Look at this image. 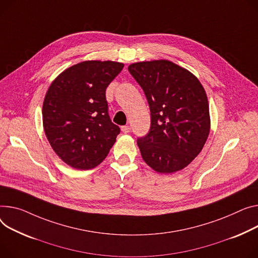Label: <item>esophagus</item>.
<instances>
[{"instance_id":"1","label":"esophagus","mask_w":258,"mask_h":258,"mask_svg":"<svg viewBox=\"0 0 258 258\" xmlns=\"http://www.w3.org/2000/svg\"><path fill=\"white\" fill-rule=\"evenodd\" d=\"M121 131H122V133L127 134V133L131 132V126H130V125H124V126L121 127Z\"/></svg>"}]
</instances>
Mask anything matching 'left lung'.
Returning a JSON list of instances; mask_svg holds the SVG:
<instances>
[{
    "label": "left lung",
    "instance_id": "8db88e82",
    "mask_svg": "<svg viewBox=\"0 0 258 258\" xmlns=\"http://www.w3.org/2000/svg\"><path fill=\"white\" fill-rule=\"evenodd\" d=\"M128 72L150 108L149 133L138 139L144 162L159 173H173L202 150L211 131L207 93L199 80L169 60L136 62Z\"/></svg>",
    "mask_w": 258,
    "mask_h": 258
}]
</instances>
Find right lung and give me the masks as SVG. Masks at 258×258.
I'll use <instances>...</instances> for the list:
<instances>
[{
	"mask_svg": "<svg viewBox=\"0 0 258 258\" xmlns=\"http://www.w3.org/2000/svg\"><path fill=\"white\" fill-rule=\"evenodd\" d=\"M123 66L115 61H84L51 82L42 106L43 130L68 166L95 168L116 142L120 128L109 117L106 89Z\"/></svg>",
	"mask_w": 258,
	"mask_h": 258,
	"instance_id": "right-lung-1",
	"label": "right lung"
}]
</instances>
